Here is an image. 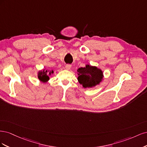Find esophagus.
Masks as SVG:
<instances>
[{
    "label": "esophagus",
    "mask_w": 147,
    "mask_h": 147,
    "mask_svg": "<svg viewBox=\"0 0 147 147\" xmlns=\"http://www.w3.org/2000/svg\"><path fill=\"white\" fill-rule=\"evenodd\" d=\"M71 65H70V64H67V65H65V69H67V70H70V69H71Z\"/></svg>",
    "instance_id": "34e87169"
}]
</instances>
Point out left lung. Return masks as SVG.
Segmentation results:
<instances>
[{"label": "left lung", "instance_id": "left-lung-1", "mask_svg": "<svg viewBox=\"0 0 147 147\" xmlns=\"http://www.w3.org/2000/svg\"><path fill=\"white\" fill-rule=\"evenodd\" d=\"M78 81L84 88H91L99 85L104 78L103 71L96 66L86 64L77 69Z\"/></svg>", "mask_w": 147, "mask_h": 147}]
</instances>
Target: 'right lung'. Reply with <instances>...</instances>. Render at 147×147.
<instances>
[{
    "label": "right lung",
    "instance_id": "1",
    "mask_svg": "<svg viewBox=\"0 0 147 147\" xmlns=\"http://www.w3.org/2000/svg\"><path fill=\"white\" fill-rule=\"evenodd\" d=\"M53 73H54L53 70H48L44 69L43 70H39L37 73L38 78L41 82L47 83L50 80L49 76H51V74H53Z\"/></svg>",
    "mask_w": 147,
    "mask_h": 147
}]
</instances>
